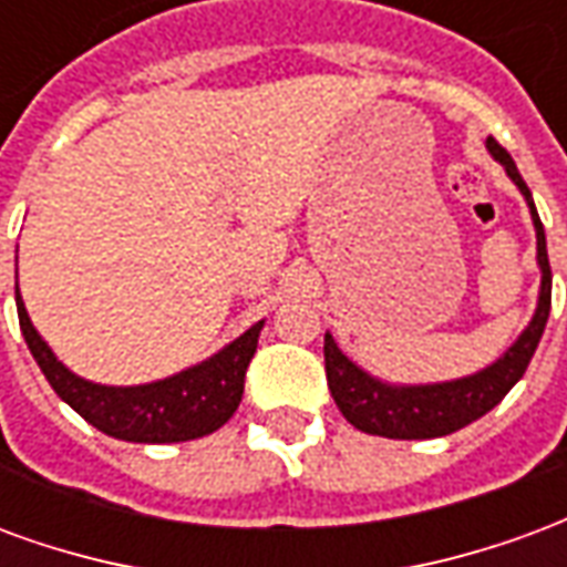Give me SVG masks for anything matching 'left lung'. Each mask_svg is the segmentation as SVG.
<instances>
[{
    "label": "left lung",
    "mask_w": 567,
    "mask_h": 567,
    "mask_svg": "<svg viewBox=\"0 0 567 567\" xmlns=\"http://www.w3.org/2000/svg\"><path fill=\"white\" fill-rule=\"evenodd\" d=\"M488 154L507 169L513 185L523 190L525 203L532 209L537 234V264H540V297H537L535 319L519 333V340L504 352V355L480 370L474 377L452 382H434V385H389V382L373 380L370 373L352 364L349 358L337 349L331 333H324V373H328V389L333 401L340 406L349 425H355L364 434L392 440H431L446 437L458 427L471 425L480 416H486L492 406L501 404V398L511 392L516 382L523 380L528 361L535 355L537 343L544 337L549 319V295H553V272L547 258V236L544 224L537 218L532 190L523 182L516 163L498 142L488 136Z\"/></svg>",
    "instance_id": "left-lung-1"
}]
</instances>
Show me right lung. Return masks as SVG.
Here are the masks:
<instances>
[{
	"mask_svg": "<svg viewBox=\"0 0 567 567\" xmlns=\"http://www.w3.org/2000/svg\"><path fill=\"white\" fill-rule=\"evenodd\" d=\"M14 300L23 340L51 389L93 427L130 443H182L218 431L243 401L246 370L255 358L258 333L264 328V321L251 324L243 337L224 346L218 355L166 380L148 385H96L75 377L63 361H56L51 346L32 328L18 288Z\"/></svg>",
	"mask_w": 567,
	"mask_h": 567,
	"instance_id": "add662e5",
	"label": "right lung"
}]
</instances>
